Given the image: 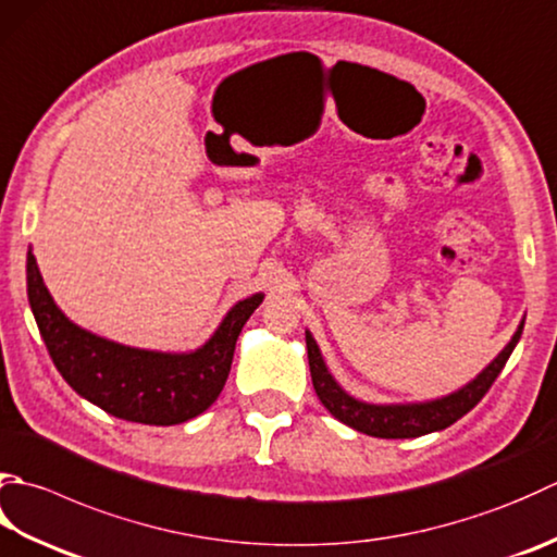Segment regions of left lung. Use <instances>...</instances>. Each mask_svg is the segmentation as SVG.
<instances>
[{
	"mask_svg": "<svg viewBox=\"0 0 557 557\" xmlns=\"http://www.w3.org/2000/svg\"><path fill=\"white\" fill-rule=\"evenodd\" d=\"M521 331H524V319H521L515 335H511V341L499 350L493 362L461 388H456L451 394L440 398L410 403H369L347 394V391L337 384V379L331 374V369L325 364L321 347L313 341L311 331H307L311 381L319 400L329 408L333 418L345 422L347 428L379 440L422 437V434L446 430L449 424L461 420L468 410H473L478 403H481V398L487 394V388L493 386V381L505 369L511 350H515L519 343Z\"/></svg>",
	"mask_w": 557,
	"mask_h": 557,
	"instance_id": "obj_1",
	"label": "left lung"
}]
</instances>
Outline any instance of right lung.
Returning <instances> with one entry per match:
<instances>
[{
  "mask_svg": "<svg viewBox=\"0 0 557 557\" xmlns=\"http://www.w3.org/2000/svg\"><path fill=\"white\" fill-rule=\"evenodd\" d=\"M28 304L62 379L94 406L127 422L181 424L212 406L226 384L238 333L265 294L236 301L207 341L188 352H161L108 341L70 321L54 304L28 248Z\"/></svg>",
  "mask_w": 557,
  "mask_h": 557,
  "instance_id": "right-lung-1",
  "label": "right lung"
}]
</instances>
